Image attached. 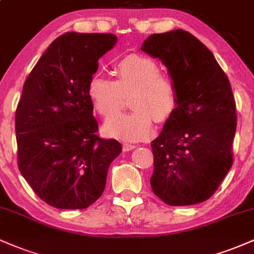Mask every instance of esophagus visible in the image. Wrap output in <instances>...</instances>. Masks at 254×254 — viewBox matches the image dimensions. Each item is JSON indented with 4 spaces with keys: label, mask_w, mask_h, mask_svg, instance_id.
<instances>
[{
    "label": "esophagus",
    "mask_w": 254,
    "mask_h": 254,
    "mask_svg": "<svg viewBox=\"0 0 254 254\" xmlns=\"http://www.w3.org/2000/svg\"><path fill=\"white\" fill-rule=\"evenodd\" d=\"M135 148H136V145H133V144H127V143L123 144V150L124 151H130V150L135 149Z\"/></svg>",
    "instance_id": "esophagus-1"
}]
</instances>
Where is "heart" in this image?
<instances>
[{"label": "heart", "mask_w": 254, "mask_h": 254, "mask_svg": "<svg viewBox=\"0 0 254 254\" xmlns=\"http://www.w3.org/2000/svg\"><path fill=\"white\" fill-rule=\"evenodd\" d=\"M116 81L94 75L88 83V98L94 110L110 118L121 110L124 95L132 94L130 113L109 119L103 125L105 136L125 142H139L153 135L154 120L166 122L174 112L178 90L173 80L160 72L155 61L130 55L115 65Z\"/></svg>", "instance_id": "obj_1"}]
</instances>
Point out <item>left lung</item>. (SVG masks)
Here are the masks:
<instances>
[{"label":"left lung","instance_id":"8db88e82","mask_svg":"<svg viewBox=\"0 0 254 254\" xmlns=\"http://www.w3.org/2000/svg\"><path fill=\"white\" fill-rule=\"evenodd\" d=\"M142 51L159 58L178 90L174 112L151 142L153 192L168 205L209 199L233 165L237 107L212 52L184 30L151 34Z\"/></svg>","mask_w":254,"mask_h":254}]
</instances>
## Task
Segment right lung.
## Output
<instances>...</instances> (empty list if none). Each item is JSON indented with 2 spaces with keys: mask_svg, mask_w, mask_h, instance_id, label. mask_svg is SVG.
Listing matches in <instances>:
<instances>
[{
  "mask_svg": "<svg viewBox=\"0 0 254 254\" xmlns=\"http://www.w3.org/2000/svg\"><path fill=\"white\" fill-rule=\"evenodd\" d=\"M117 43L111 33L68 32L51 43L26 78L15 113L17 166L37 196L57 209L100 198L116 139L97 135L88 83Z\"/></svg>",
  "mask_w": 254,
  "mask_h": 254,
  "instance_id": "obj_1",
  "label": "right lung"
}]
</instances>
